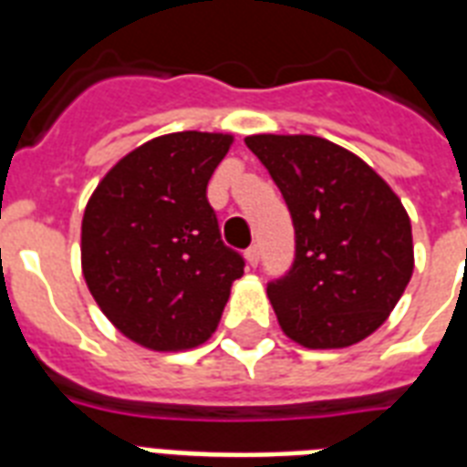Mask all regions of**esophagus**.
I'll return each instance as SVG.
<instances>
[{
    "label": "esophagus",
    "mask_w": 467,
    "mask_h": 467,
    "mask_svg": "<svg viewBox=\"0 0 467 467\" xmlns=\"http://www.w3.org/2000/svg\"><path fill=\"white\" fill-rule=\"evenodd\" d=\"M244 256H247L249 266H256V264H259V247H256V244H254V247H249L247 254H244Z\"/></svg>",
    "instance_id": "34e87169"
}]
</instances>
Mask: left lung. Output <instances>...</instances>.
Wrapping results in <instances>:
<instances>
[{"mask_svg":"<svg viewBox=\"0 0 467 467\" xmlns=\"http://www.w3.org/2000/svg\"><path fill=\"white\" fill-rule=\"evenodd\" d=\"M291 211L296 262L269 284L276 319L306 348L376 332L414 271L412 223L398 193L354 152L317 135H249Z\"/></svg>","mask_w":467,"mask_h":467,"instance_id":"obj_1","label":"left lung"}]
</instances>
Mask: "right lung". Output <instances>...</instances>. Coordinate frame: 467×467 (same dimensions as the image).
I'll return each mask as SVG.
<instances>
[{"label":"right lung","instance_id":"add662e5","mask_svg":"<svg viewBox=\"0 0 467 467\" xmlns=\"http://www.w3.org/2000/svg\"><path fill=\"white\" fill-rule=\"evenodd\" d=\"M233 140L198 130L152 138L116 161L87 201V288L109 322L150 351L203 344L244 274L205 198Z\"/></svg>","mask_w":467,"mask_h":467}]
</instances>
